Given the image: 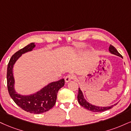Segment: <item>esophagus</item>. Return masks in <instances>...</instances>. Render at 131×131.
Here are the masks:
<instances>
[{"label":"esophagus","instance_id":"esophagus-1","mask_svg":"<svg viewBox=\"0 0 131 131\" xmlns=\"http://www.w3.org/2000/svg\"><path fill=\"white\" fill-rule=\"evenodd\" d=\"M75 78V75H74L73 73H70L69 74V75H67L66 77H65V81L66 82H69L71 80H72V79H74Z\"/></svg>","mask_w":131,"mask_h":131}]
</instances>
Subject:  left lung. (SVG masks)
<instances>
[{
    "mask_svg": "<svg viewBox=\"0 0 131 131\" xmlns=\"http://www.w3.org/2000/svg\"><path fill=\"white\" fill-rule=\"evenodd\" d=\"M109 50L111 53H112V54H115V55L119 56H120V57L123 58L122 56L121 55L120 53H118V51L117 50V49H116L114 46H112V45H111L110 47H109ZM78 101L81 106H83V107L85 108V109H88L89 111H92V112H103V111H107L108 109H111V108L113 107L114 106H115V105L117 104H117H115L114 105H112V106H107V107H100V106H94V105L90 104V103H89L88 101L84 99L83 93H82L81 90H80V88H79L78 90Z\"/></svg>",
    "mask_w": 131,
    "mask_h": 131,
    "instance_id": "left-lung-1",
    "label": "left lung"
}]
</instances>
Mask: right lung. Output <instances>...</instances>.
Segmentation results:
<instances>
[{"label":"right lung","mask_w":131,"mask_h":131,"mask_svg":"<svg viewBox=\"0 0 131 131\" xmlns=\"http://www.w3.org/2000/svg\"><path fill=\"white\" fill-rule=\"evenodd\" d=\"M35 47V42L31 43L19 50L11 56L7 67V88L11 98L17 106L27 112L33 114H42L49 111L54 106L58 90L64 85V79L50 83L40 91L28 96L17 94L14 90V80L13 75V67L22 54L31 51Z\"/></svg>","instance_id":"right-lung-1"}]
</instances>
